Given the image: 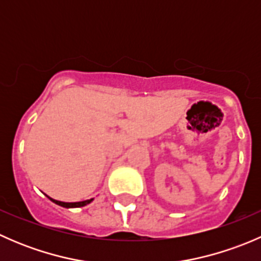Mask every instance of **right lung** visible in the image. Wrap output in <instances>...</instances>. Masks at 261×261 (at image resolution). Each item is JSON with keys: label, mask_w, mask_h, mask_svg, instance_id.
I'll use <instances>...</instances> for the list:
<instances>
[{"label": "right lung", "mask_w": 261, "mask_h": 261, "mask_svg": "<svg viewBox=\"0 0 261 261\" xmlns=\"http://www.w3.org/2000/svg\"><path fill=\"white\" fill-rule=\"evenodd\" d=\"M49 198H50V197H49ZM50 201H53L54 203L59 204V206L65 207V208H75V207L87 206V204L91 203V202L93 201V198L87 199V201H82V202H60V201H55V199H53V198H50Z\"/></svg>", "instance_id": "obj_1"}]
</instances>
